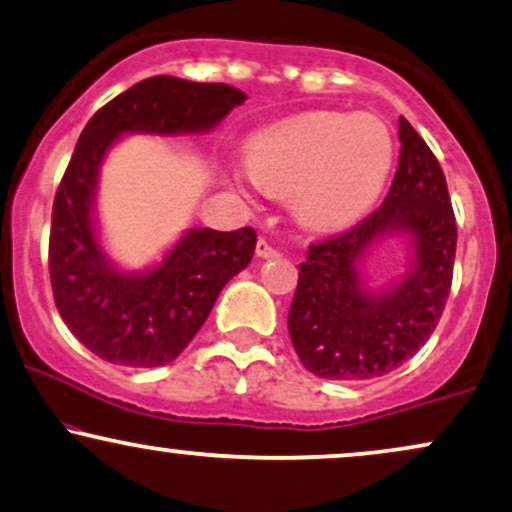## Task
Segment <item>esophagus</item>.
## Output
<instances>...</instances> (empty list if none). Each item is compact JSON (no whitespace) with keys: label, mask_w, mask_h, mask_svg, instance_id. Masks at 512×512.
Returning a JSON list of instances; mask_svg holds the SVG:
<instances>
[{"label":"esophagus","mask_w":512,"mask_h":512,"mask_svg":"<svg viewBox=\"0 0 512 512\" xmlns=\"http://www.w3.org/2000/svg\"><path fill=\"white\" fill-rule=\"evenodd\" d=\"M255 252H257V257H262V260H269V257H276L279 255V252H276L272 245L267 243V240L264 238H260L257 240V248H255Z\"/></svg>","instance_id":"1"}]
</instances>
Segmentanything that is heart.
<instances>
[{
    "instance_id": "1",
    "label": "heart",
    "mask_w": 512,
    "mask_h": 512,
    "mask_svg": "<svg viewBox=\"0 0 512 512\" xmlns=\"http://www.w3.org/2000/svg\"><path fill=\"white\" fill-rule=\"evenodd\" d=\"M391 162L389 128L360 114H303L250 145L252 178L274 193H293L295 214L310 229H336L365 212Z\"/></svg>"
}]
</instances>
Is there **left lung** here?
Returning a JSON list of instances; mask_svg holds the SVG:
<instances>
[{
    "label": "left lung",
    "instance_id": "obj_1",
    "mask_svg": "<svg viewBox=\"0 0 512 512\" xmlns=\"http://www.w3.org/2000/svg\"><path fill=\"white\" fill-rule=\"evenodd\" d=\"M400 157L381 207L348 231L310 245L300 264L288 334L307 372L336 381L384 377L420 350L443 315L458 226L439 159L400 116ZM416 238V269L386 294H367L356 262L374 239Z\"/></svg>",
    "mask_w": 512,
    "mask_h": 512
}]
</instances>
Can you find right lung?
Wrapping results in <instances>:
<instances>
[{
	"label": "right lung",
	"instance_id": "add662e5",
	"mask_svg": "<svg viewBox=\"0 0 512 512\" xmlns=\"http://www.w3.org/2000/svg\"><path fill=\"white\" fill-rule=\"evenodd\" d=\"M245 92L226 83L155 76L97 109L61 178L49 229L54 303L71 334L123 367L169 365L193 341L221 288L255 252V229H193L147 274L116 272L97 245L92 195L102 157L121 133L207 131Z\"/></svg>",
	"mask_w": 512,
	"mask_h": 512
}]
</instances>
